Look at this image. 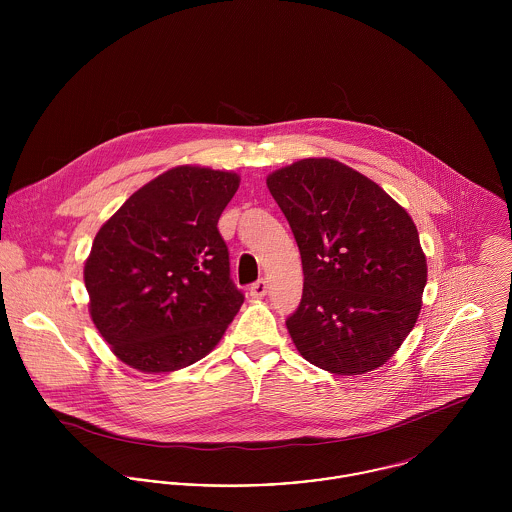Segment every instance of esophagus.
Here are the masks:
<instances>
[{
  "label": "esophagus",
  "mask_w": 512,
  "mask_h": 512,
  "mask_svg": "<svg viewBox=\"0 0 512 512\" xmlns=\"http://www.w3.org/2000/svg\"><path fill=\"white\" fill-rule=\"evenodd\" d=\"M266 293H268V282L266 280H258L256 284L250 286V295L254 299H262Z\"/></svg>",
  "instance_id": "1"
}]
</instances>
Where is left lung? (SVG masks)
I'll return each mask as SVG.
<instances>
[{
    "instance_id": "obj_1",
    "label": "left lung",
    "mask_w": 512,
    "mask_h": 512,
    "mask_svg": "<svg viewBox=\"0 0 512 512\" xmlns=\"http://www.w3.org/2000/svg\"><path fill=\"white\" fill-rule=\"evenodd\" d=\"M268 189L301 254L303 293L286 319L297 351L345 376L384 365L416 325L428 280L414 220L327 157L272 173Z\"/></svg>"
}]
</instances>
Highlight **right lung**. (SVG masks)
<instances>
[{"mask_svg": "<svg viewBox=\"0 0 512 512\" xmlns=\"http://www.w3.org/2000/svg\"><path fill=\"white\" fill-rule=\"evenodd\" d=\"M238 183L228 171L169 169L98 230L84 284L92 321L122 363L171 372L219 343L244 301L217 228Z\"/></svg>", "mask_w": 512, "mask_h": 512, "instance_id": "right-lung-1", "label": "right lung"}]
</instances>
